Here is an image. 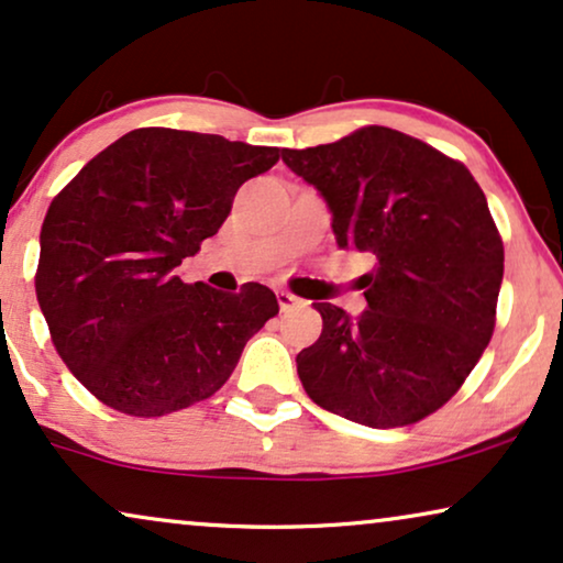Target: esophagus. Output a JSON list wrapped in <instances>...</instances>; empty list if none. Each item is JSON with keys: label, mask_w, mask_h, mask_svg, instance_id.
Returning a JSON list of instances; mask_svg holds the SVG:
<instances>
[{"label": "esophagus", "mask_w": 563, "mask_h": 563, "mask_svg": "<svg viewBox=\"0 0 563 563\" xmlns=\"http://www.w3.org/2000/svg\"><path fill=\"white\" fill-rule=\"evenodd\" d=\"M277 303H280V311H294V309H301L303 301L294 294H288V290H277Z\"/></svg>", "instance_id": "obj_1"}]
</instances>
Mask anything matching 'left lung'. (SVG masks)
<instances>
[{
  "instance_id": "8db88e82",
  "label": "left lung",
  "mask_w": 563,
  "mask_h": 563,
  "mask_svg": "<svg viewBox=\"0 0 563 563\" xmlns=\"http://www.w3.org/2000/svg\"><path fill=\"white\" fill-rule=\"evenodd\" d=\"M283 162L327 200L336 244L376 257L357 319L313 303L324 329L296 357L306 394L357 424L419 422L459 391L494 332L505 246L482 187L384 125L283 148Z\"/></svg>"
}]
</instances>
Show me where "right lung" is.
<instances>
[{
  "mask_svg": "<svg viewBox=\"0 0 563 563\" xmlns=\"http://www.w3.org/2000/svg\"><path fill=\"white\" fill-rule=\"evenodd\" d=\"M280 148L213 133L136 129L87 162L41 229L35 294L81 386L131 417H162L227 384L277 313L267 286L221 294L177 267L227 221Z\"/></svg>",
  "mask_w": 563,
  "mask_h": 563,
  "instance_id": "obj_1",
  "label": "right lung"
}]
</instances>
